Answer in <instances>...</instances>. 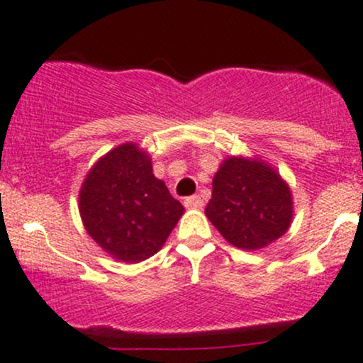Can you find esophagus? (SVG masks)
Returning a JSON list of instances; mask_svg holds the SVG:
<instances>
[{"label": "esophagus", "mask_w": 363, "mask_h": 363, "mask_svg": "<svg viewBox=\"0 0 363 363\" xmlns=\"http://www.w3.org/2000/svg\"><path fill=\"white\" fill-rule=\"evenodd\" d=\"M183 203H185L186 209H202L203 207V201L201 199V195H190V197H186L185 201H183Z\"/></svg>", "instance_id": "obj_1"}]
</instances>
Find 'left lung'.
<instances>
[{
  "label": "left lung",
  "mask_w": 363,
  "mask_h": 363,
  "mask_svg": "<svg viewBox=\"0 0 363 363\" xmlns=\"http://www.w3.org/2000/svg\"><path fill=\"white\" fill-rule=\"evenodd\" d=\"M206 214L231 245L257 250L290 228L291 194L264 162L230 157L214 174Z\"/></svg>",
  "instance_id": "left-lung-1"
}]
</instances>
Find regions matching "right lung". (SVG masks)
I'll use <instances>...</instances> for the list:
<instances>
[{
	"label": "right lung",
	"instance_id": "obj_1",
	"mask_svg": "<svg viewBox=\"0 0 363 363\" xmlns=\"http://www.w3.org/2000/svg\"><path fill=\"white\" fill-rule=\"evenodd\" d=\"M182 214L183 206L154 177L149 156L135 144L106 154L80 190L85 230L123 262H140L156 254Z\"/></svg>",
	"mask_w": 363,
	"mask_h": 363
}]
</instances>
